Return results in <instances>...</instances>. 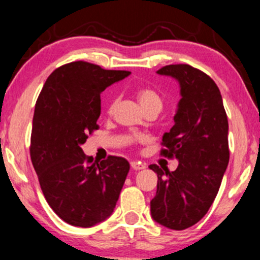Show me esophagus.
<instances>
[{
  "label": "esophagus",
  "instance_id": "obj_1",
  "mask_svg": "<svg viewBox=\"0 0 260 260\" xmlns=\"http://www.w3.org/2000/svg\"><path fill=\"white\" fill-rule=\"evenodd\" d=\"M131 168L134 170H142L145 169V166L142 163H140V161H131Z\"/></svg>",
  "mask_w": 260,
  "mask_h": 260
}]
</instances>
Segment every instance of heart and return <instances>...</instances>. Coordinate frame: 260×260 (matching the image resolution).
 Here are the masks:
<instances>
[{"mask_svg": "<svg viewBox=\"0 0 260 260\" xmlns=\"http://www.w3.org/2000/svg\"><path fill=\"white\" fill-rule=\"evenodd\" d=\"M136 97L139 100V102L141 103L142 108L148 109V108H158L160 111L161 107H163V99L159 94V92L154 90V88L149 86H141L136 90ZM115 103H117V99L113 97L111 103L108 106V113L113 112Z\"/></svg>", "mask_w": 260, "mask_h": 260, "instance_id": "1", "label": "heart"}]
</instances>
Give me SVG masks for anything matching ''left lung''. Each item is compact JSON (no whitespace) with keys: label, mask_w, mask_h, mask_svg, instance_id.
<instances>
[{"label":"left lung","mask_w":260,"mask_h":260,"mask_svg":"<svg viewBox=\"0 0 260 260\" xmlns=\"http://www.w3.org/2000/svg\"><path fill=\"white\" fill-rule=\"evenodd\" d=\"M180 82L181 100L175 124L161 140V157L176 158L169 172L157 164V193L151 201L155 221L172 230H185L207 214L214 202L229 164L228 115L219 87L206 73L188 64H170L158 70Z\"/></svg>","instance_id":"left-lung-1"}]
</instances>
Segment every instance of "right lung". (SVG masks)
Listing matches in <instances>:
<instances>
[{
	"label": "right lung",
	"mask_w": 260,
	"mask_h": 260,
	"mask_svg": "<svg viewBox=\"0 0 260 260\" xmlns=\"http://www.w3.org/2000/svg\"><path fill=\"white\" fill-rule=\"evenodd\" d=\"M129 74L84 60L67 63L48 76L36 101L30 158L47 203L73 226L108 218L130 170L123 157L97 161L81 149L99 129L101 92Z\"/></svg>",
	"instance_id": "obj_1"
}]
</instances>
